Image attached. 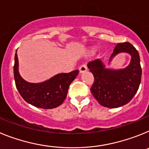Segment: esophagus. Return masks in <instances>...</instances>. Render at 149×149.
<instances>
[{"label":"esophagus","mask_w":149,"mask_h":149,"mask_svg":"<svg viewBox=\"0 0 149 149\" xmlns=\"http://www.w3.org/2000/svg\"><path fill=\"white\" fill-rule=\"evenodd\" d=\"M79 71H80V73H84V72H86L87 71V66L85 64H83L81 66L79 67Z\"/></svg>","instance_id":"1"}]
</instances>
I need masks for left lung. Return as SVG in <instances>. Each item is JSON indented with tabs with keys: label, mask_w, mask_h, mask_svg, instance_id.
Returning <instances> with one entry per match:
<instances>
[{
	"label": "left lung",
	"mask_w": 149,
	"mask_h": 149,
	"mask_svg": "<svg viewBox=\"0 0 149 149\" xmlns=\"http://www.w3.org/2000/svg\"><path fill=\"white\" fill-rule=\"evenodd\" d=\"M122 52L131 55V63L120 70L105 68L100 60L88 63L94 82L90 90L94 98L101 105L109 108H116L126 104L133 98L141 82L142 68L137 50L129 42L118 43L110 58ZM109 61V62H110Z\"/></svg>",
	"instance_id": "8db88e82"
}]
</instances>
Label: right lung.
Listing matches in <instances>:
<instances>
[{
  "instance_id": "obj_1",
  "label": "right lung",
  "mask_w": 149,
  "mask_h": 149,
  "mask_svg": "<svg viewBox=\"0 0 149 149\" xmlns=\"http://www.w3.org/2000/svg\"><path fill=\"white\" fill-rule=\"evenodd\" d=\"M18 67V56L15 53L13 70L18 93L27 103L43 109H53L60 106L66 98L69 85L79 73L78 70H74L69 73L58 74L45 82L31 84L22 79Z\"/></svg>"
}]
</instances>
